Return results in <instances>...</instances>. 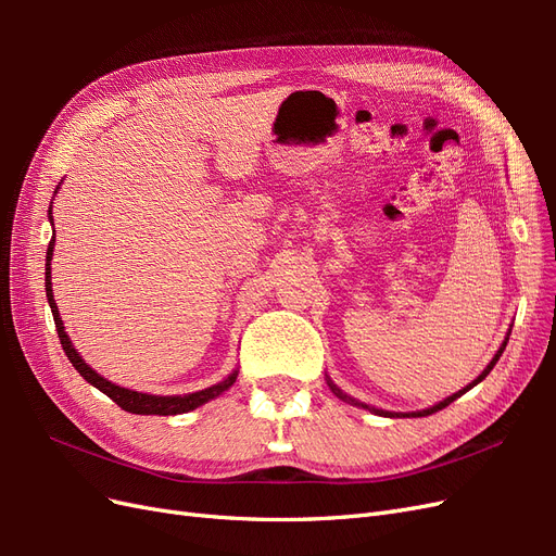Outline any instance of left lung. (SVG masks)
Wrapping results in <instances>:
<instances>
[{"instance_id":"obj_1","label":"left lung","mask_w":556,"mask_h":556,"mask_svg":"<svg viewBox=\"0 0 556 556\" xmlns=\"http://www.w3.org/2000/svg\"><path fill=\"white\" fill-rule=\"evenodd\" d=\"M506 345H508V339H506V341H503V345L498 348V352H496V355H494V359H492L490 364H486V368H484V371H482V374H480V376H478V378H476L473 382H470V384H466V387H464V390H459L457 394H452V396H447V399H445V401H441V403H435V406H431V408H427V410H417V413H387V410H376V408H368V406H364V403H359V406H362V408H368V410H374V413H378V415H390V417H394V415H396V417H399V415H403V417H410V415H413V417H425V415H431V413H439V410H443L445 406H450V403H452V401H457V399H459L462 394H466V392L470 390V387H476L478 382H482V380H484L486 376H490V371H492V368L496 366V362H498V357L503 355V350H506ZM329 387H331V390H333V394H336V396H339V399H343V401H352V399H350V396H345V394H343V392L339 390V387H336L333 382H329ZM352 403H355V401H352ZM355 406H357V403H355Z\"/></svg>"}]
</instances>
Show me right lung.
I'll return each mask as SVG.
<instances>
[{
  "label": "right lung",
  "mask_w": 556,
  "mask_h": 556,
  "mask_svg": "<svg viewBox=\"0 0 556 556\" xmlns=\"http://www.w3.org/2000/svg\"><path fill=\"white\" fill-rule=\"evenodd\" d=\"M50 204H53V201H50ZM50 220H53V215H50ZM53 245H55V237L50 239L48 252H46V296H48L50 311H53V319H55V327H58V336H60L64 355L70 357V362L74 364V368L83 378H86L90 384H94L99 392H104L109 399H113L123 410L137 413V415H180V413H190L199 406H204L206 401L220 396L225 390H229L233 382H237L239 374L233 371L227 380L208 387V390H201V392H194V394H182V396H155V394H141V392L125 390V387H117V384L109 382L106 378L99 376L97 371H92V368L86 362H83L78 352L74 350L70 336H66V331L62 327V317H60L58 306H55L53 288H50V260H53Z\"/></svg>",
  "instance_id": "obj_1"
}]
</instances>
